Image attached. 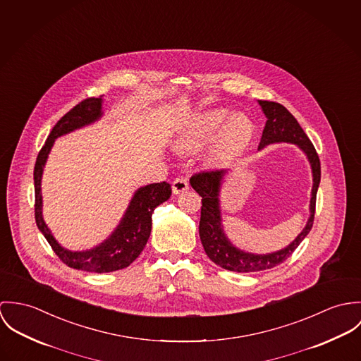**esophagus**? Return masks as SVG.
I'll return each mask as SVG.
<instances>
[{
    "instance_id": "obj_1",
    "label": "esophagus",
    "mask_w": 361,
    "mask_h": 361,
    "mask_svg": "<svg viewBox=\"0 0 361 361\" xmlns=\"http://www.w3.org/2000/svg\"><path fill=\"white\" fill-rule=\"evenodd\" d=\"M171 190H173V194L178 195L188 190V181L185 178H176L171 184Z\"/></svg>"
}]
</instances>
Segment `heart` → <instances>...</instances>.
Instances as JSON below:
<instances>
[{"label":"heart","instance_id":"obj_1","mask_svg":"<svg viewBox=\"0 0 361 361\" xmlns=\"http://www.w3.org/2000/svg\"><path fill=\"white\" fill-rule=\"evenodd\" d=\"M253 135V123L246 115H230L226 108H212L184 121L177 130L173 147L178 154L190 155L210 140L203 161L206 167L217 170L238 161L249 148Z\"/></svg>","mask_w":361,"mask_h":361}]
</instances>
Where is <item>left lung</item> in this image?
Wrapping results in <instances>:
<instances>
[{"label":"left lung","instance_id":"left-lung-1","mask_svg":"<svg viewBox=\"0 0 361 361\" xmlns=\"http://www.w3.org/2000/svg\"><path fill=\"white\" fill-rule=\"evenodd\" d=\"M264 116L267 118L259 149L271 144H293L306 155L312 167L313 187L310 195V216L305 228L289 245L271 253H252L237 247L227 237L221 217V188L230 171L216 170L200 173L191 177V187L202 197L200 209V237L203 249L209 259L217 266L235 273H256L273 269L285 262L300 242L307 237L313 227L316 212V195L320 185L321 166L319 155L309 137L290 112L277 102L257 101Z\"/></svg>","mask_w":361,"mask_h":361}]
</instances>
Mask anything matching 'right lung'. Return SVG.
<instances>
[{
	"mask_svg": "<svg viewBox=\"0 0 361 361\" xmlns=\"http://www.w3.org/2000/svg\"><path fill=\"white\" fill-rule=\"evenodd\" d=\"M102 104V97L88 98L69 111L54 126L44 147L41 148L35 166V214L41 234L66 266L90 273H111L128 267L140 256L148 242L152 228V213L155 207L166 202L171 195L170 184L166 181L140 187L135 190L116 228L106 240L91 249L69 250L55 240L52 231L48 228L42 217L41 178L45 163L56 138L90 126L104 116Z\"/></svg>",
	"mask_w": 361,
	"mask_h": 361,
	"instance_id": "obj_1",
	"label": "right lung"
}]
</instances>
